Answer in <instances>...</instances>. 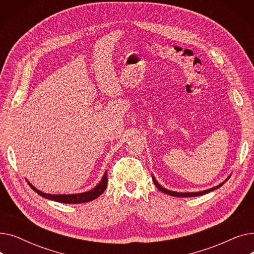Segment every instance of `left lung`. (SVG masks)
<instances>
[{"label":"left lung","instance_id":"8db88e82","mask_svg":"<svg viewBox=\"0 0 254 254\" xmlns=\"http://www.w3.org/2000/svg\"><path fill=\"white\" fill-rule=\"evenodd\" d=\"M228 179H229V178H228ZM152 180H153V182H154L156 188H157L159 190H161V191H163L164 193H167V194H170V195H173V196H179V197H189V196L202 195V194H205V193H208V192H210V191H212V190H214L220 188L221 185H223V183H221V184L215 186V188H212V189H210V190H203V191H198V192H177V191H172V190H168L164 189L163 186H161V185H159V184L157 183V181L154 179V177H152ZM225 181H226V180H225Z\"/></svg>","mask_w":254,"mask_h":254}]
</instances>
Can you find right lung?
<instances>
[{"instance_id":"add662e5","label":"right lung","mask_w":254,"mask_h":254,"mask_svg":"<svg viewBox=\"0 0 254 254\" xmlns=\"http://www.w3.org/2000/svg\"><path fill=\"white\" fill-rule=\"evenodd\" d=\"M107 171L105 172V174L101 180V182L96 186L95 189H92L89 191L82 192V193H75V194H49V193H44L42 191L38 190L36 188L30 183L29 185L32 188L33 190H35L39 195H41L45 198L52 199V201L60 202V203H64V204H81V203H86L89 201H92L97 197H99L106 190L107 188V182H108V178H107Z\"/></svg>"}]
</instances>
